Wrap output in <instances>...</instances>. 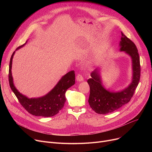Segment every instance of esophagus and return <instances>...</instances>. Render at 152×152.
<instances>
[{"mask_svg": "<svg viewBox=\"0 0 152 152\" xmlns=\"http://www.w3.org/2000/svg\"><path fill=\"white\" fill-rule=\"evenodd\" d=\"M83 79H84V78H83V77L82 76V75H77V76H76V80H77V81L81 82V81H83Z\"/></svg>", "mask_w": 152, "mask_h": 152, "instance_id": "1", "label": "esophagus"}]
</instances>
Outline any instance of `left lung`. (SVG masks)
<instances>
[{
  "mask_svg": "<svg viewBox=\"0 0 152 152\" xmlns=\"http://www.w3.org/2000/svg\"><path fill=\"white\" fill-rule=\"evenodd\" d=\"M119 42V50L124 52L132 59V77L130 84L120 91H110L105 88L102 83L99 68L92 71L91 78L87 80L90 87L89 103L90 107L98 114L105 115L113 112L128 103L132 97L138 86L140 76V58L135 44L121 32Z\"/></svg>",
  "mask_w": 152,
  "mask_h": 152,
  "instance_id": "left-lung-1",
  "label": "left lung"
}]
</instances>
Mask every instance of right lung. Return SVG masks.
Segmentation results:
<instances>
[{
  "label": "right lung",
  "instance_id": "1",
  "mask_svg": "<svg viewBox=\"0 0 152 152\" xmlns=\"http://www.w3.org/2000/svg\"><path fill=\"white\" fill-rule=\"evenodd\" d=\"M27 43L18 47L16 50L20 49ZM15 51L13 53L9 65V79L12 91L17 97L21 105L30 114L36 116L51 117L57 115L61 110L66 101L65 93L68 88L75 84V74L71 71L62 76L53 88L46 95L41 97L28 98L21 94L16 88L12 75V60Z\"/></svg>",
  "mask_w": 152,
  "mask_h": 152
}]
</instances>
